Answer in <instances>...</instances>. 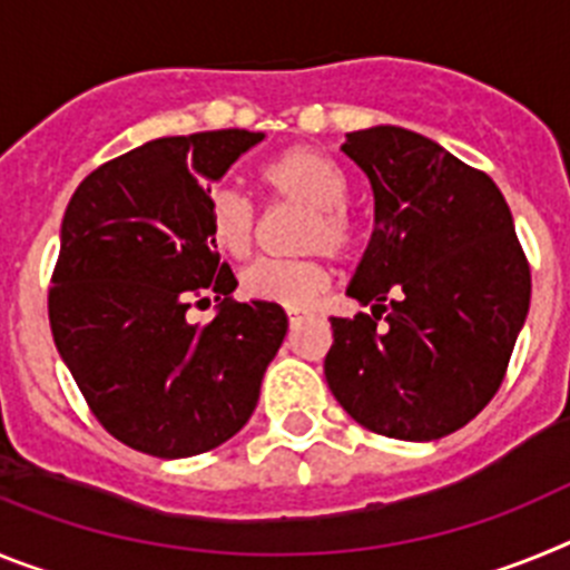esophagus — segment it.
I'll list each match as a JSON object with an SVG mask.
<instances>
[{
  "label": "esophagus",
  "mask_w": 570,
  "mask_h": 570,
  "mask_svg": "<svg viewBox=\"0 0 570 570\" xmlns=\"http://www.w3.org/2000/svg\"><path fill=\"white\" fill-rule=\"evenodd\" d=\"M285 314H288L291 325H294L296 320H302V314H305V311H302V308H288V311H285Z\"/></svg>",
  "instance_id": "1"
}]
</instances>
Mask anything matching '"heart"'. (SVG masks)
Masks as SVG:
<instances>
[{
    "label": "heart",
    "instance_id": "b5f03b06",
    "mask_svg": "<svg viewBox=\"0 0 570 570\" xmlns=\"http://www.w3.org/2000/svg\"><path fill=\"white\" fill-rule=\"evenodd\" d=\"M259 185L276 199L305 205L311 210L302 248L347 256L356 248V223L347 203V176L322 150L296 145L282 150L259 168ZM208 239L230 259H245L254 245V210L236 190H216L208 203ZM328 282V268L320 259H256L242 271V294L250 299L279 302L288 308L308 305Z\"/></svg>",
    "mask_w": 570,
    "mask_h": 570
}]
</instances>
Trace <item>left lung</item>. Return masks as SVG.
<instances>
[{
    "label": "left lung",
    "mask_w": 570,
    "mask_h": 570,
    "mask_svg": "<svg viewBox=\"0 0 570 570\" xmlns=\"http://www.w3.org/2000/svg\"><path fill=\"white\" fill-rule=\"evenodd\" d=\"M374 190V234L331 316L325 380L362 428L391 440L454 434L500 391L531 302V268L505 196L414 130L347 134Z\"/></svg>",
    "instance_id": "1"
}]
</instances>
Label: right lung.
Masks as SVG:
<instances>
[{
	"instance_id": "right-lung-1",
	"label": "right lung",
	"mask_w": 570,
	"mask_h": 570,
	"mask_svg": "<svg viewBox=\"0 0 570 570\" xmlns=\"http://www.w3.org/2000/svg\"><path fill=\"white\" fill-rule=\"evenodd\" d=\"M265 134L165 136L99 165L70 196L48 296L53 342L85 402L134 451L183 460L223 445L254 414L288 316L230 299L208 239L210 183ZM220 311L187 320L196 295Z\"/></svg>"
}]
</instances>
